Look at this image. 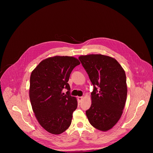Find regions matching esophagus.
Segmentation results:
<instances>
[{"label": "esophagus", "instance_id": "obj_1", "mask_svg": "<svg viewBox=\"0 0 153 153\" xmlns=\"http://www.w3.org/2000/svg\"><path fill=\"white\" fill-rule=\"evenodd\" d=\"M83 100V97H77V101L78 102H81V101Z\"/></svg>", "mask_w": 153, "mask_h": 153}]
</instances>
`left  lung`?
I'll use <instances>...</instances> for the list:
<instances>
[{
  "label": "left lung",
  "mask_w": 153,
  "mask_h": 153,
  "mask_svg": "<svg viewBox=\"0 0 153 153\" xmlns=\"http://www.w3.org/2000/svg\"><path fill=\"white\" fill-rule=\"evenodd\" d=\"M93 85L91 105L86 111L90 124L106 131L120 119L127 96L125 71L114 58L102 54L79 57Z\"/></svg>",
  "instance_id": "obj_1"
}]
</instances>
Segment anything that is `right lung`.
Masks as SVG:
<instances>
[{"instance_id": "add662e5", "label": "right lung", "mask_w": 153, "mask_h": 153, "mask_svg": "<svg viewBox=\"0 0 153 153\" xmlns=\"http://www.w3.org/2000/svg\"><path fill=\"white\" fill-rule=\"evenodd\" d=\"M80 62L71 56H54L42 60L30 77V99L40 125L50 133L59 134L71 125L77 107L76 97L70 95L68 82L73 70ZM68 91L66 95L61 91Z\"/></svg>"}]
</instances>
